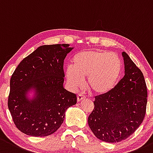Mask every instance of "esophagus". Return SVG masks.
Segmentation results:
<instances>
[{
    "mask_svg": "<svg viewBox=\"0 0 153 153\" xmlns=\"http://www.w3.org/2000/svg\"><path fill=\"white\" fill-rule=\"evenodd\" d=\"M85 97H86V96H85L84 94L80 93V94L78 95V97H77V100H78V102H80V101H81L82 100L84 99Z\"/></svg>",
    "mask_w": 153,
    "mask_h": 153,
    "instance_id": "1",
    "label": "esophagus"
}]
</instances>
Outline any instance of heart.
I'll return each instance as SVG.
<instances>
[{"label": "heart", "instance_id": "b5f03b06", "mask_svg": "<svg viewBox=\"0 0 153 153\" xmlns=\"http://www.w3.org/2000/svg\"><path fill=\"white\" fill-rule=\"evenodd\" d=\"M123 72V63L117 54L102 51H84L72 58V66L65 70V76L72 89L88 86L98 94L108 93L115 87Z\"/></svg>", "mask_w": 153, "mask_h": 153}]
</instances>
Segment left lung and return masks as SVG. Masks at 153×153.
Wrapping results in <instances>:
<instances>
[{
	"instance_id": "left-lung-1",
	"label": "left lung",
	"mask_w": 153,
	"mask_h": 153,
	"mask_svg": "<svg viewBox=\"0 0 153 153\" xmlns=\"http://www.w3.org/2000/svg\"><path fill=\"white\" fill-rule=\"evenodd\" d=\"M125 75L108 93L96 96L88 124L100 140L115 143L128 139L146 114L147 89L142 72L123 53Z\"/></svg>"
}]
</instances>
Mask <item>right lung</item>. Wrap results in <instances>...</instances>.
Returning <instances> with one entry per match:
<instances>
[{"instance_id": "add662e5", "label": "right lung", "mask_w": 153, "mask_h": 153, "mask_svg": "<svg viewBox=\"0 0 153 153\" xmlns=\"http://www.w3.org/2000/svg\"><path fill=\"white\" fill-rule=\"evenodd\" d=\"M68 44L42 45L19 64L10 79L8 108L13 122L25 134L47 136L60 128L65 111L77 102L76 94L64 88V60ZM33 88L37 97L25 94Z\"/></svg>"}]
</instances>
